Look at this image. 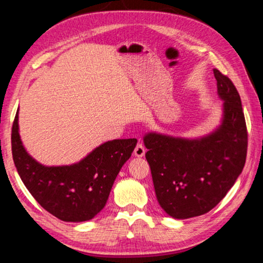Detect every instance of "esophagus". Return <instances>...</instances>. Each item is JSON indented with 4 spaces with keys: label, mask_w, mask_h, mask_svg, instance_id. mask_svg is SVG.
I'll use <instances>...</instances> for the list:
<instances>
[{
    "label": "esophagus",
    "mask_w": 263,
    "mask_h": 263,
    "mask_svg": "<svg viewBox=\"0 0 263 263\" xmlns=\"http://www.w3.org/2000/svg\"><path fill=\"white\" fill-rule=\"evenodd\" d=\"M145 152H146V149H145L144 145L141 144V143L137 144V146H136V148H135V156H136L137 158H141V157L145 156Z\"/></svg>",
    "instance_id": "obj_1"
}]
</instances>
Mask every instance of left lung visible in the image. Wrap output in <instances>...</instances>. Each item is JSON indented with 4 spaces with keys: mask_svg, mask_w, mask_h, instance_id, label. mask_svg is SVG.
<instances>
[{
    "mask_svg": "<svg viewBox=\"0 0 263 263\" xmlns=\"http://www.w3.org/2000/svg\"><path fill=\"white\" fill-rule=\"evenodd\" d=\"M222 103L221 123L197 138L147 132L144 145L160 207L174 219L210 212L242 172L247 128L239 92L231 79L213 69Z\"/></svg>",
    "mask_w": 263,
    "mask_h": 263,
    "instance_id": "8db88e82",
    "label": "left lung"
}]
</instances>
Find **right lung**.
Instances as JSON below:
<instances>
[{"instance_id": "add662e5", "label": "right lung", "mask_w": 263, "mask_h": 263, "mask_svg": "<svg viewBox=\"0 0 263 263\" xmlns=\"http://www.w3.org/2000/svg\"><path fill=\"white\" fill-rule=\"evenodd\" d=\"M136 145L135 138L110 140L74 164L47 166L23 146L18 110L11 131L12 159L23 184L45 211L66 222L89 221L103 210Z\"/></svg>"}]
</instances>
